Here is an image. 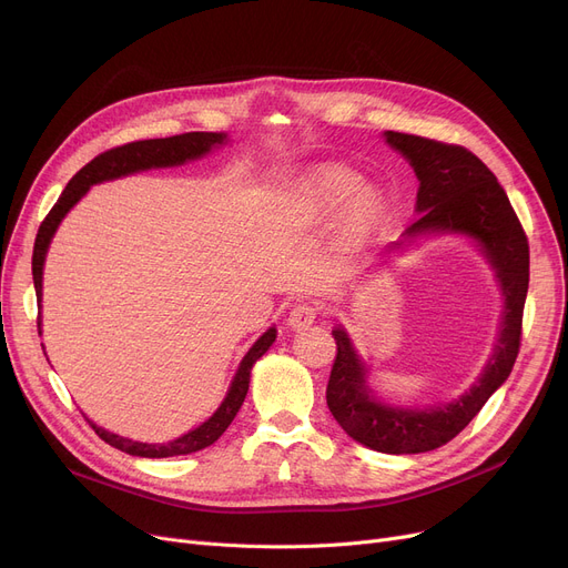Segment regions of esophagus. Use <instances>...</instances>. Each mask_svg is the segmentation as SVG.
Returning <instances> with one entry per match:
<instances>
[{"label": "esophagus", "mask_w": 568, "mask_h": 568, "mask_svg": "<svg viewBox=\"0 0 568 568\" xmlns=\"http://www.w3.org/2000/svg\"><path fill=\"white\" fill-rule=\"evenodd\" d=\"M315 317H317V308L308 302H300V304L292 306V311L287 315V326L294 332H300V329H306V326H311L315 322Z\"/></svg>", "instance_id": "obj_1"}]
</instances>
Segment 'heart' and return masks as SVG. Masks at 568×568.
Segmentation results:
<instances>
[{"label":"heart","instance_id":"obj_1","mask_svg":"<svg viewBox=\"0 0 568 568\" xmlns=\"http://www.w3.org/2000/svg\"><path fill=\"white\" fill-rule=\"evenodd\" d=\"M356 184H359V179L352 172L329 168L315 174L306 189V206L317 219L334 214L346 197H351L341 216V230L345 239L364 236L382 214L379 195L373 189H359L354 193Z\"/></svg>","mask_w":568,"mask_h":568}]
</instances>
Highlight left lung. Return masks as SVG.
Segmentation results:
<instances>
[{
	"label": "left lung",
	"instance_id": "1",
	"mask_svg": "<svg viewBox=\"0 0 568 568\" xmlns=\"http://www.w3.org/2000/svg\"><path fill=\"white\" fill-rule=\"evenodd\" d=\"M386 142L409 161L419 176L416 219L407 234L460 232L479 242L504 294V317L493 359L471 389L454 403L405 409L377 403L366 371L347 334L334 329L336 359L326 384V405L341 428L382 454H424L452 442L509 377L520 349L523 308L529 285L527 234L497 184V176L460 144L386 131Z\"/></svg>",
	"mask_w": 568,
	"mask_h": 568
}]
</instances>
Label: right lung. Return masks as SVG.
<instances>
[{
    "label": "right lung",
    "mask_w": 568,
    "mask_h": 568,
    "mask_svg": "<svg viewBox=\"0 0 568 568\" xmlns=\"http://www.w3.org/2000/svg\"><path fill=\"white\" fill-rule=\"evenodd\" d=\"M225 142V133H182V135H172V138H156V140H138L129 142L122 146L108 149V152L99 154L94 161H89L82 170L75 172V176L67 184V189L59 195L54 206L50 209V214L43 219L37 242H34V255H32V274H34V287H37V300L41 302V290H43V262L45 253L50 246V239L54 230L62 223V219L69 214V209L89 191V186L108 182V179L116 176H126L140 170L149 168H172V165H182L186 161L200 159L204 154L212 152V146H219ZM41 320V317H39ZM41 326V322H39ZM41 334V332H39ZM276 341V329H266L255 345L246 352V356L239 364V371L230 384V392L221 407L214 412V416L197 426L195 430L182 435L179 439H172L168 444H144V442H133L126 437H119L114 433H108L92 424L97 435L108 442L114 449L124 452L129 456H140V458H170V456H186L193 452L204 449V446L214 444L225 428L232 424L236 416L239 407H242L246 394H248V382H251V368L260 359V356L272 347Z\"/></svg>",
    "instance_id": "obj_1"
}]
</instances>
